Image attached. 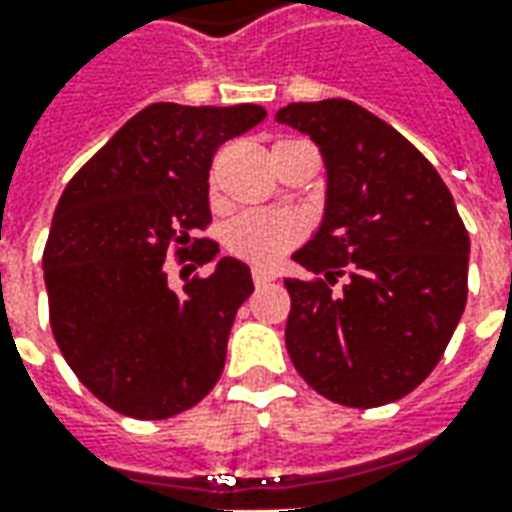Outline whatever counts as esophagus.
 Listing matches in <instances>:
<instances>
[{
    "instance_id": "esophagus-1",
    "label": "esophagus",
    "mask_w": 512,
    "mask_h": 512,
    "mask_svg": "<svg viewBox=\"0 0 512 512\" xmlns=\"http://www.w3.org/2000/svg\"><path fill=\"white\" fill-rule=\"evenodd\" d=\"M252 282H255L257 288H260V285L274 282V274H271V271H263V268H252Z\"/></svg>"
}]
</instances>
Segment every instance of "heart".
<instances>
[{
  "instance_id": "heart-1",
  "label": "heart",
  "mask_w": 512,
  "mask_h": 512,
  "mask_svg": "<svg viewBox=\"0 0 512 512\" xmlns=\"http://www.w3.org/2000/svg\"><path fill=\"white\" fill-rule=\"evenodd\" d=\"M301 241V222L285 213L244 211L224 227V246L255 266H274Z\"/></svg>"
}]
</instances>
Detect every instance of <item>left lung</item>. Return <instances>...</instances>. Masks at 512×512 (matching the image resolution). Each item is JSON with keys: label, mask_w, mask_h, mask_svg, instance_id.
<instances>
[{"label": "left lung", "mask_w": 512, "mask_h": 512, "mask_svg": "<svg viewBox=\"0 0 512 512\" xmlns=\"http://www.w3.org/2000/svg\"><path fill=\"white\" fill-rule=\"evenodd\" d=\"M277 123L310 134L326 161L321 230L285 279V345L334 403L376 408L433 373L469 293V233L436 167L381 117L343 98L288 104Z\"/></svg>", "instance_id": "8db88e82"}]
</instances>
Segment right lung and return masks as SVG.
<instances>
[{"label": "right lung", "mask_w": 512, "mask_h": 512, "mask_svg": "<svg viewBox=\"0 0 512 512\" xmlns=\"http://www.w3.org/2000/svg\"><path fill=\"white\" fill-rule=\"evenodd\" d=\"M263 117L255 104H150L62 191L43 249L51 332L117 414L175 417L222 376L235 312L255 290L249 266L222 257L178 293L164 260L205 266L219 255L216 241L194 238L211 224L213 153Z\"/></svg>", "instance_id": "add662e5"}]
</instances>
